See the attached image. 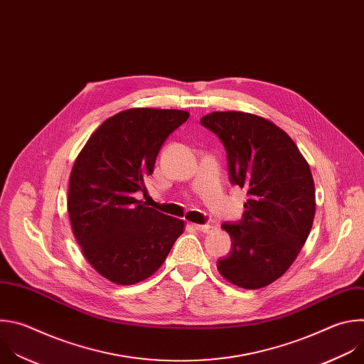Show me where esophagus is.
Instances as JSON below:
<instances>
[{
  "label": "esophagus",
  "instance_id": "34e87169",
  "mask_svg": "<svg viewBox=\"0 0 364 364\" xmlns=\"http://www.w3.org/2000/svg\"><path fill=\"white\" fill-rule=\"evenodd\" d=\"M192 227H193L196 231H200V232H208V231L212 228L209 224H203V225H199V224H193Z\"/></svg>",
  "mask_w": 364,
  "mask_h": 364
}]
</instances>
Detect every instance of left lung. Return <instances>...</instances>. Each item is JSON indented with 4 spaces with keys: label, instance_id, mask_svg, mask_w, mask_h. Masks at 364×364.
I'll return each mask as SVG.
<instances>
[{
    "label": "left lung",
    "instance_id": "1",
    "mask_svg": "<svg viewBox=\"0 0 364 364\" xmlns=\"http://www.w3.org/2000/svg\"><path fill=\"white\" fill-rule=\"evenodd\" d=\"M200 123L223 141L230 181L248 195L241 220L223 224L232 244L216 267L238 287H265L294 262L310 234L316 213L310 166L293 139L264 117L213 112Z\"/></svg>",
    "mask_w": 364,
    "mask_h": 364
}]
</instances>
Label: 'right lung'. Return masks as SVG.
Masks as SVG:
<instances>
[{
    "instance_id": "right-lung-1",
    "label": "right lung",
    "mask_w": 364,
    "mask_h": 364,
    "mask_svg": "<svg viewBox=\"0 0 364 364\" xmlns=\"http://www.w3.org/2000/svg\"><path fill=\"white\" fill-rule=\"evenodd\" d=\"M189 117L183 110L129 109L90 136L73 165L68 216L90 265L114 284L151 277L183 231V221L143 200L144 179L154 172L169 134Z\"/></svg>"
}]
</instances>
